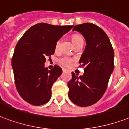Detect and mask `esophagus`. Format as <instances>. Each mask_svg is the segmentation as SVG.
Segmentation results:
<instances>
[{
	"label": "esophagus",
	"mask_w": 129,
	"mask_h": 129,
	"mask_svg": "<svg viewBox=\"0 0 129 129\" xmlns=\"http://www.w3.org/2000/svg\"><path fill=\"white\" fill-rule=\"evenodd\" d=\"M66 72V69H63V72Z\"/></svg>",
	"instance_id": "obj_1"
}]
</instances>
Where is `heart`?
<instances>
[{
	"label": "heart",
	"instance_id": "obj_1",
	"mask_svg": "<svg viewBox=\"0 0 129 129\" xmlns=\"http://www.w3.org/2000/svg\"><path fill=\"white\" fill-rule=\"evenodd\" d=\"M72 42L74 44V45L75 46L76 44L78 43H80V42H82L83 41V38L79 34H74L73 36H72ZM59 41H57V43H56V45H55V48L56 49H57L58 47H59ZM73 61V59H72V58L68 57H63L61 58L60 59H59V63H60L61 64H62L63 66H70V65L72 64V63Z\"/></svg>",
	"mask_w": 129,
	"mask_h": 129
}]
</instances>
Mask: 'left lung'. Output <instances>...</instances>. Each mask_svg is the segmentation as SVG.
<instances>
[{
    "label": "left lung",
    "instance_id": "obj_1",
    "mask_svg": "<svg viewBox=\"0 0 129 129\" xmlns=\"http://www.w3.org/2000/svg\"><path fill=\"white\" fill-rule=\"evenodd\" d=\"M72 30L84 36L86 45L79 61L84 74L78 77L72 73L68 97L76 105L86 107L97 103L106 92L114 70V53L106 32L97 25L82 23Z\"/></svg>",
    "mask_w": 129,
    "mask_h": 129
}]
</instances>
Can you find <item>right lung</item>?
<instances>
[{"label":"right lung","instance_id":"1","mask_svg":"<svg viewBox=\"0 0 129 129\" xmlns=\"http://www.w3.org/2000/svg\"><path fill=\"white\" fill-rule=\"evenodd\" d=\"M73 25L40 23L29 27L18 41L12 57L15 83L23 100L34 106L46 104L51 98V87L62 70L45 67L46 58L55 53L56 43Z\"/></svg>","mask_w":129,"mask_h":129}]
</instances>
